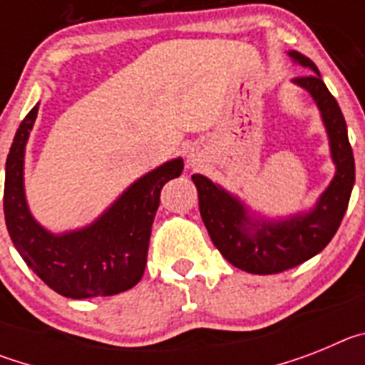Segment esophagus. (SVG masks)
<instances>
[{
    "mask_svg": "<svg viewBox=\"0 0 365 365\" xmlns=\"http://www.w3.org/2000/svg\"><path fill=\"white\" fill-rule=\"evenodd\" d=\"M188 166L190 168L197 166V159H193V155H190V157H188Z\"/></svg>",
    "mask_w": 365,
    "mask_h": 365,
    "instance_id": "esophagus-1",
    "label": "esophagus"
}]
</instances>
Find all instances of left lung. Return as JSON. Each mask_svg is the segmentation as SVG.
<instances>
[{"mask_svg":"<svg viewBox=\"0 0 365 365\" xmlns=\"http://www.w3.org/2000/svg\"><path fill=\"white\" fill-rule=\"evenodd\" d=\"M287 56L296 66L309 69L292 83L314 100L327 133L334 177L320 197L305 210L287 217H269L208 177L192 175L199 212L212 243L228 263L250 274H278L320 254L336 234L354 186V157L340 106L307 56L298 51H289Z\"/></svg>","mask_w":365,"mask_h":365,"instance_id":"8db88e82","label":"left lung"}]
</instances>
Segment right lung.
Instances as JSON below:
<instances>
[{"mask_svg":"<svg viewBox=\"0 0 365 365\" xmlns=\"http://www.w3.org/2000/svg\"><path fill=\"white\" fill-rule=\"evenodd\" d=\"M38 102L12 140L5 164L3 210L6 230L29 269L58 294L73 299L124 292L140 282L159 195L180 175V157L133 180L95 221L51 232L36 221L25 195V150L36 120Z\"/></svg>","mask_w":365,"mask_h":365,"instance_id":"obj_1","label":"right lung"}]
</instances>
